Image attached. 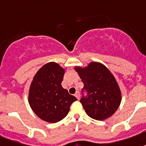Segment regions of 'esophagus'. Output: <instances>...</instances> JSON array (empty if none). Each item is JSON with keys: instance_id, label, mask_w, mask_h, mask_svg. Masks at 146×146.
<instances>
[{"instance_id": "34e87169", "label": "esophagus", "mask_w": 146, "mask_h": 146, "mask_svg": "<svg viewBox=\"0 0 146 146\" xmlns=\"http://www.w3.org/2000/svg\"><path fill=\"white\" fill-rule=\"evenodd\" d=\"M75 97L77 98V99H78V100H79V99H80V94H79V92H76V94H75Z\"/></svg>"}]
</instances>
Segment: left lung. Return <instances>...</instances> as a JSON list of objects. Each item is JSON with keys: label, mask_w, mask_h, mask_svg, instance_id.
<instances>
[{"label": "left lung", "mask_w": 146, "mask_h": 146, "mask_svg": "<svg viewBox=\"0 0 146 146\" xmlns=\"http://www.w3.org/2000/svg\"><path fill=\"white\" fill-rule=\"evenodd\" d=\"M84 83L80 100L88 115L95 120L110 118L118 110L121 95L113 75L100 63L92 62L87 67H75ZM86 95H84V92Z\"/></svg>", "instance_id": "8db88e82"}]
</instances>
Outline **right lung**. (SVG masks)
I'll list each match as a JSON object with an SVG mask.
<instances>
[{
  "label": "right lung",
  "instance_id": "obj_1",
  "mask_svg": "<svg viewBox=\"0 0 146 146\" xmlns=\"http://www.w3.org/2000/svg\"><path fill=\"white\" fill-rule=\"evenodd\" d=\"M64 70L57 63L42 66L34 76L30 87L28 101L39 118L56 123L65 118L76 98L61 86Z\"/></svg>",
  "mask_w": 146,
  "mask_h": 146
}]
</instances>
